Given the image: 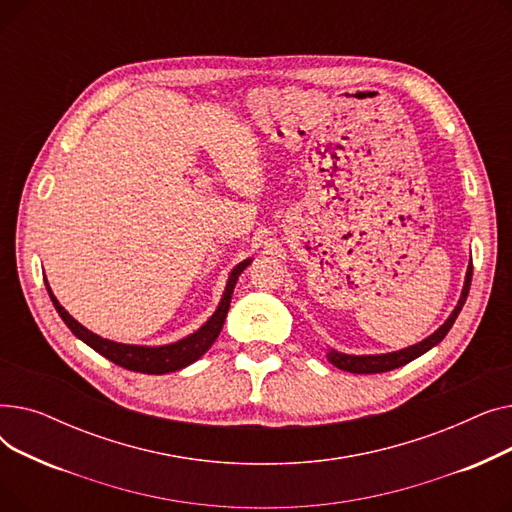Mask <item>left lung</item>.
<instances>
[{
	"instance_id": "left-lung-1",
	"label": "left lung",
	"mask_w": 512,
	"mask_h": 512,
	"mask_svg": "<svg viewBox=\"0 0 512 512\" xmlns=\"http://www.w3.org/2000/svg\"><path fill=\"white\" fill-rule=\"evenodd\" d=\"M471 276H473V263L469 261L467 276H465V286H463L459 303H456L454 311L450 313V317L444 321V324L432 336H427L419 344H413L409 348H400V351L386 353V355H344V353H338V351H334V348H330V351H328V361L332 365H336L338 369L351 371V373H384V371H392L396 367H402V365L411 363L413 359H417L423 353H427L429 348H434L436 344H440L444 340V336L450 332L454 319L459 317V313H461V309H463V305L467 301V294H469V288H471Z\"/></svg>"
}]
</instances>
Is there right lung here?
<instances>
[{
    "mask_svg": "<svg viewBox=\"0 0 512 512\" xmlns=\"http://www.w3.org/2000/svg\"><path fill=\"white\" fill-rule=\"evenodd\" d=\"M249 263H251V259H245L234 267L230 278H228V284H226V290L222 294V301H220L218 309H215V313L205 321V324L195 334L186 336L178 342H172V344H164V346L122 344V342H114V340H107V338H101V336L93 334L85 326H80L78 321L58 303V299L53 297V292H51L47 280H45V286H47V292H49V299H51L53 307H56V311L64 319V324L70 328V332L76 338H80L85 344H89L93 351H97L99 355H103L105 359H110L112 363H116L124 369L161 375V373L178 371L186 365H191L209 351V346L215 342V338H218L220 332H222V326H224L228 309H230L236 280L242 272H245V267Z\"/></svg>",
    "mask_w": 512,
    "mask_h": 512,
    "instance_id": "add662e5",
    "label": "right lung"
}]
</instances>
